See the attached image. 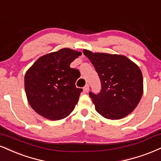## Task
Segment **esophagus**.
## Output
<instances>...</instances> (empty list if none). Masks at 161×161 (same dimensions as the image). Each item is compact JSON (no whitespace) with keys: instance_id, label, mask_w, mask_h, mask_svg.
I'll use <instances>...</instances> for the list:
<instances>
[{"instance_id":"34e87169","label":"esophagus","mask_w":161,"mask_h":161,"mask_svg":"<svg viewBox=\"0 0 161 161\" xmlns=\"http://www.w3.org/2000/svg\"><path fill=\"white\" fill-rule=\"evenodd\" d=\"M83 90H84L85 92H88V91H89V86H88V84H86V86H85L84 88H83Z\"/></svg>"}]
</instances>
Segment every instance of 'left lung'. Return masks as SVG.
Listing matches in <instances>:
<instances>
[{
    "label": "left lung",
    "mask_w": 161,
    "mask_h": 161,
    "mask_svg": "<svg viewBox=\"0 0 161 161\" xmlns=\"http://www.w3.org/2000/svg\"><path fill=\"white\" fill-rule=\"evenodd\" d=\"M101 82L98 94L89 92L96 111L107 119L117 120L131 113L143 93L142 74L134 62L125 55L84 49Z\"/></svg>",
    "instance_id": "obj_1"
}]
</instances>
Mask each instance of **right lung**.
Wrapping results in <instances>:
<instances>
[{"label":"right lung","mask_w":161,"mask_h":161,"mask_svg":"<svg viewBox=\"0 0 161 161\" xmlns=\"http://www.w3.org/2000/svg\"><path fill=\"white\" fill-rule=\"evenodd\" d=\"M79 55L80 52L64 48L41 56L27 70V99L39 115L56 121L67 117L74 109L82 89L75 85L80 73L69 65Z\"/></svg>","instance_id":"obj_1"}]
</instances>
